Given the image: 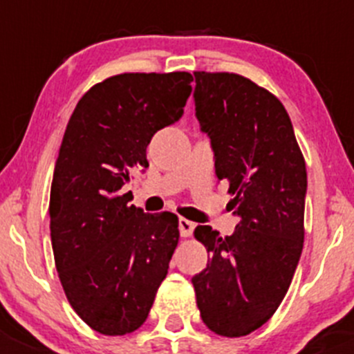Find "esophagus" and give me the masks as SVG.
Masks as SVG:
<instances>
[{
    "label": "esophagus",
    "mask_w": 354,
    "mask_h": 354,
    "mask_svg": "<svg viewBox=\"0 0 354 354\" xmlns=\"http://www.w3.org/2000/svg\"><path fill=\"white\" fill-rule=\"evenodd\" d=\"M178 226H180V234L183 238H188L194 234V230H195V224L192 223V221L185 219V217H180L178 219Z\"/></svg>",
    "instance_id": "obj_1"
}]
</instances>
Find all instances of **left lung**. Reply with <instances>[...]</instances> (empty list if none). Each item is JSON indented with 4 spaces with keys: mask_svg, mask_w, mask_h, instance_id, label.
Wrapping results in <instances>:
<instances>
[{
    "mask_svg": "<svg viewBox=\"0 0 354 354\" xmlns=\"http://www.w3.org/2000/svg\"><path fill=\"white\" fill-rule=\"evenodd\" d=\"M195 116L217 180L230 181L236 230L197 226L210 255L192 277L203 324L226 337L262 327L286 296L303 250L306 166L288 111L236 73L195 71Z\"/></svg>",
    "mask_w": 354,
    "mask_h": 354,
    "instance_id": "left-lung-1",
    "label": "left lung"
}]
</instances>
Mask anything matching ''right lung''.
<instances>
[{
	"mask_svg": "<svg viewBox=\"0 0 354 354\" xmlns=\"http://www.w3.org/2000/svg\"><path fill=\"white\" fill-rule=\"evenodd\" d=\"M192 82L187 71L106 78L66 124L49 198L53 253L70 305L104 335L147 320L180 240L178 216L128 205L123 187L149 167L156 131L183 116Z\"/></svg>",
	"mask_w": 354,
	"mask_h": 354,
	"instance_id": "add662e5",
	"label": "right lung"
}]
</instances>
